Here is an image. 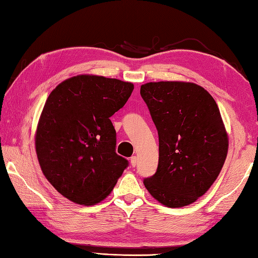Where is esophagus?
Segmentation results:
<instances>
[{
	"label": "esophagus",
	"mask_w": 258,
	"mask_h": 258,
	"mask_svg": "<svg viewBox=\"0 0 258 258\" xmlns=\"http://www.w3.org/2000/svg\"><path fill=\"white\" fill-rule=\"evenodd\" d=\"M137 162H138V160H137V157H136V156H133L130 158V164H131V166H133V167H136Z\"/></svg>",
	"instance_id": "34e87169"
}]
</instances>
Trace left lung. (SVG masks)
<instances>
[{
	"label": "left lung",
	"mask_w": 258,
	"mask_h": 258,
	"mask_svg": "<svg viewBox=\"0 0 258 258\" xmlns=\"http://www.w3.org/2000/svg\"><path fill=\"white\" fill-rule=\"evenodd\" d=\"M159 140L157 171L144 179L162 205L181 208L216 181L228 153V136L216 101L185 82H152L140 87Z\"/></svg>",
	"instance_id": "1"
}]
</instances>
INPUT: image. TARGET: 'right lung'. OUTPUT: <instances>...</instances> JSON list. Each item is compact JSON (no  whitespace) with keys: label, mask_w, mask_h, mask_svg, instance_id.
<instances>
[{"label":"right lung","mask_w":258,"mask_h":258,"mask_svg":"<svg viewBox=\"0 0 258 258\" xmlns=\"http://www.w3.org/2000/svg\"><path fill=\"white\" fill-rule=\"evenodd\" d=\"M134 84L79 75L48 96L36 134V152L46 178L61 196L95 205L109 196L129 162L115 153L110 118L130 98Z\"/></svg>","instance_id":"add662e5"}]
</instances>
